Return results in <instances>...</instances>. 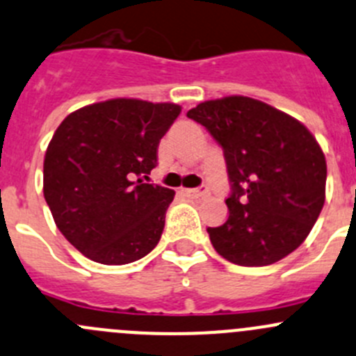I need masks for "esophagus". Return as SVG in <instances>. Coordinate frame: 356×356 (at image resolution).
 Instances as JSON below:
<instances>
[{
	"mask_svg": "<svg viewBox=\"0 0 356 356\" xmlns=\"http://www.w3.org/2000/svg\"><path fill=\"white\" fill-rule=\"evenodd\" d=\"M209 193V189L205 186L202 188H193V189H184V195L186 196H191V198H200V196H205Z\"/></svg>",
	"mask_w": 356,
	"mask_h": 356,
	"instance_id": "obj_1",
	"label": "esophagus"
}]
</instances>
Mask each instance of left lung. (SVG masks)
<instances>
[{
  "label": "left lung",
  "mask_w": 356,
  "mask_h": 356,
  "mask_svg": "<svg viewBox=\"0 0 356 356\" xmlns=\"http://www.w3.org/2000/svg\"><path fill=\"white\" fill-rule=\"evenodd\" d=\"M188 118L222 147L231 182L227 220L207 227L217 254L238 266H268L294 252L325 203V154L313 134L243 95L202 102Z\"/></svg>",
  "instance_id": "left-lung-1"
}]
</instances>
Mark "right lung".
Wrapping results in <instances>:
<instances>
[{
	"label": "right lung",
	"instance_id": "add662e5",
	"mask_svg": "<svg viewBox=\"0 0 356 356\" xmlns=\"http://www.w3.org/2000/svg\"><path fill=\"white\" fill-rule=\"evenodd\" d=\"M181 106L111 99L71 113L44 153L43 195L58 231L85 257L129 264L160 241L174 189L147 184Z\"/></svg>",
	"mask_w": 356,
	"mask_h": 356
}]
</instances>
